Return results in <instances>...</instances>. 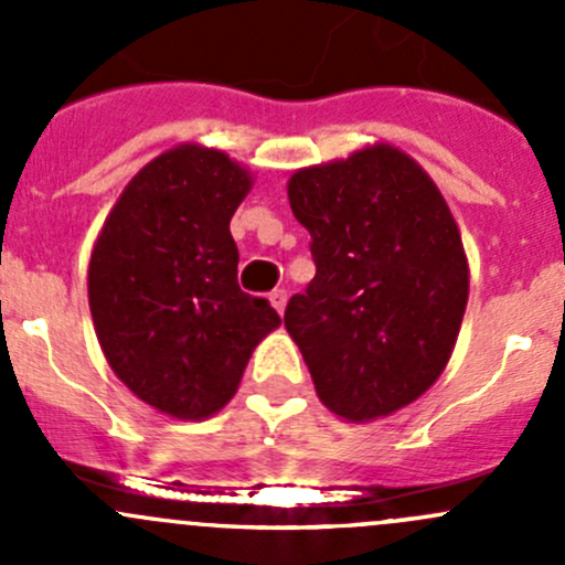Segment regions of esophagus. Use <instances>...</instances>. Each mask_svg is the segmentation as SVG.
I'll list each match as a JSON object with an SVG mask.
<instances>
[{
	"label": "esophagus",
	"instance_id": "esophagus-1",
	"mask_svg": "<svg viewBox=\"0 0 565 565\" xmlns=\"http://www.w3.org/2000/svg\"><path fill=\"white\" fill-rule=\"evenodd\" d=\"M270 303H273V309L278 311V315H284V309H287V292H284V289H273Z\"/></svg>",
	"mask_w": 565,
	"mask_h": 565
}]
</instances>
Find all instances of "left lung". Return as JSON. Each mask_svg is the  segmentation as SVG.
<instances>
[{
  "label": "left lung",
  "mask_w": 565,
  "mask_h": 565,
  "mask_svg": "<svg viewBox=\"0 0 565 565\" xmlns=\"http://www.w3.org/2000/svg\"><path fill=\"white\" fill-rule=\"evenodd\" d=\"M317 276L284 324L324 407L372 420L415 402L446 369L467 306L461 237L429 174L388 145L289 180Z\"/></svg>",
  "instance_id": "obj_1"
}]
</instances>
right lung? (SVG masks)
I'll return each instance as SVG.
<instances>
[{"label":"right lung","mask_w":565,"mask_h":565,"mask_svg":"<svg viewBox=\"0 0 565 565\" xmlns=\"http://www.w3.org/2000/svg\"><path fill=\"white\" fill-rule=\"evenodd\" d=\"M248 188L224 152H163L128 182L89 259V311L108 366L174 418L218 413L262 335L281 324L237 284L230 221Z\"/></svg>","instance_id":"right-lung-1"}]
</instances>
